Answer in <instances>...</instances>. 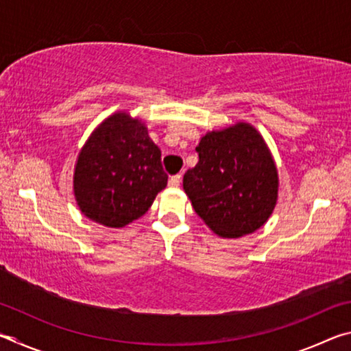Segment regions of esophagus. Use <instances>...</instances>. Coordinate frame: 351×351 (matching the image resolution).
Masks as SVG:
<instances>
[{
	"label": "esophagus",
	"instance_id": "esophagus-1",
	"mask_svg": "<svg viewBox=\"0 0 351 351\" xmlns=\"http://www.w3.org/2000/svg\"><path fill=\"white\" fill-rule=\"evenodd\" d=\"M181 173H178V175H175V176H171L170 180H169V186L170 187H178L181 184Z\"/></svg>",
	"mask_w": 351,
	"mask_h": 351
}]
</instances>
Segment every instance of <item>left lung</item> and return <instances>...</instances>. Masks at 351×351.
I'll return each instance as SVG.
<instances>
[{
    "instance_id": "8db88e82",
    "label": "left lung",
    "mask_w": 351,
    "mask_h": 351,
    "mask_svg": "<svg viewBox=\"0 0 351 351\" xmlns=\"http://www.w3.org/2000/svg\"><path fill=\"white\" fill-rule=\"evenodd\" d=\"M199 161L182 186L195 212L219 237L237 239L266 223L277 201V170L265 141L249 123L207 133Z\"/></svg>"
}]
</instances>
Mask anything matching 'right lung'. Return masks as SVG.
Returning <instances> with one entry per match:
<instances>
[{
	"instance_id": "add662e5",
	"label": "right lung",
	"mask_w": 351,
	"mask_h": 351,
	"mask_svg": "<svg viewBox=\"0 0 351 351\" xmlns=\"http://www.w3.org/2000/svg\"><path fill=\"white\" fill-rule=\"evenodd\" d=\"M161 150L145 125L117 112L91 134L77 159L74 193L88 218L123 228L144 215L167 186Z\"/></svg>"
}]
</instances>
